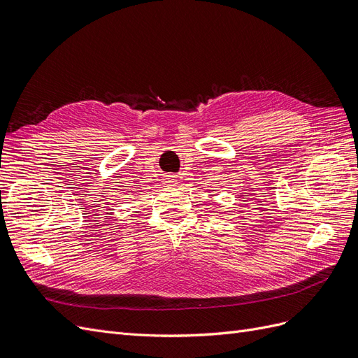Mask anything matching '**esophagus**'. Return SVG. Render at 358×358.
Here are the masks:
<instances>
[{"instance_id":"34e87169","label":"esophagus","mask_w":358,"mask_h":358,"mask_svg":"<svg viewBox=\"0 0 358 358\" xmlns=\"http://www.w3.org/2000/svg\"><path fill=\"white\" fill-rule=\"evenodd\" d=\"M164 182L166 183H175V182H178V176H175V175H166L164 176Z\"/></svg>"}]
</instances>
